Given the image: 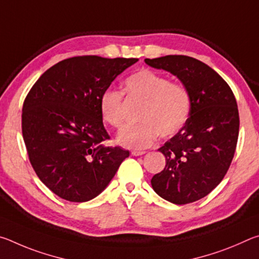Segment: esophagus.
<instances>
[{
  "instance_id": "1",
  "label": "esophagus",
  "mask_w": 259,
  "mask_h": 259,
  "mask_svg": "<svg viewBox=\"0 0 259 259\" xmlns=\"http://www.w3.org/2000/svg\"><path fill=\"white\" fill-rule=\"evenodd\" d=\"M145 151H133L131 152V154H133L134 156H139V155H144L145 154Z\"/></svg>"
}]
</instances>
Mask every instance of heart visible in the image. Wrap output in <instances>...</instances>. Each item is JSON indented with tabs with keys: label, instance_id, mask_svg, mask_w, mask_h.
Listing matches in <instances>:
<instances>
[{
	"label": "heart",
	"instance_id": "heart-1",
	"mask_svg": "<svg viewBox=\"0 0 259 259\" xmlns=\"http://www.w3.org/2000/svg\"><path fill=\"white\" fill-rule=\"evenodd\" d=\"M124 89L130 98L143 102L139 111L140 123L128 126L117 136L121 145L144 148L161 135L170 137L177 134L188 120L192 99L187 88L170 81L163 74L151 69H139L126 77ZM99 111L103 120L120 129L123 126V94L107 89L99 98Z\"/></svg>",
	"mask_w": 259,
	"mask_h": 259
}]
</instances>
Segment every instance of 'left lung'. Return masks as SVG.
Returning <instances> with one entry per match:
<instances>
[{
    "mask_svg": "<svg viewBox=\"0 0 259 259\" xmlns=\"http://www.w3.org/2000/svg\"><path fill=\"white\" fill-rule=\"evenodd\" d=\"M145 63L177 76L192 99L185 125L159 148L165 166L153 176L152 187L171 203L194 202L223 181L233 160L240 125L235 97L217 72L192 57L170 55Z\"/></svg>",
    "mask_w": 259,
    "mask_h": 259,
    "instance_id": "1",
    "label": "left lung"
}]
</instances>
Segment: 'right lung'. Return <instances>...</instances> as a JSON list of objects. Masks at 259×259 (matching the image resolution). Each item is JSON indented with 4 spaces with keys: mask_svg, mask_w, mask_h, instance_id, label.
Listing matches in <instances>:
<instances>
[{
    "mask_svg": "<svg viewBox=\"0 0 259 259\" xmlns=\"http://www.w3.org/2000/svg\"><path fill=\"white\" fill-rule=\"evenodd\" d=\"M137 58L80 56L42 74L23 106L21 129L37 177L59 198L85 202L107 187L129 151L109 139L99 98Z\"/></svg>",
    "mask_w": 259,
    "mask_h": 259,
    "instance_id": "obj_1",
    "label": "right lung"
}]
</instances>
